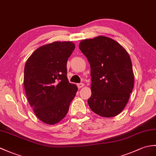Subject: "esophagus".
<instances>
[{"label": "esophagus", "instance_id": "obj_1", "mask_svg": "<svg viewBox=\"0 0 156 156\" xmlns=\"http://www.w3.org/2000/svg\"><path fill=\"white\" fill-rule=\"evenodd\" d=\"M84 83H79V84H77V86L78 88H82V87H84Z\"/></svg>", "mask_w": 156, "mask_h": 156}]
</instances>
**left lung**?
Listing matches in <instances>:
<instances>
[{"label": "left lung", "mask_w": 156, "mask_h": 156, "mask_svg": "<svg viewBox=\"0 0 156 156\" xmlns=\"http://www.w3.org/2000/svg\"><path fill=\"white\" fill-rule=\"evenodd\" d=\"M91 68L89 106L105 118L114 117L124 109L134 85L132 61L124 47L104 36L83 40L79 44Z\"/></svg>", "instance_id": "obj_1"}]
</instances>
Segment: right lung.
Wrapping results in <instances>:
<instances>
[{
    "label": "right lung",
    "mask_w": 156,
    "mask_h": 156,
    "mask_svg": "<svg viewBox=\"0 0 156 156\" xmlns=\"http://www.w3.org/2000/svg\"><path fill=\"white\" fill-rule=\"evenodd\" d=\"M75 48L72 42H54L39 47L24 66V86L37 117L47 124L61 121L78 91L67 78V60Z\"/></svg>",
    "instance_id": "add662e5"
}]
</instances>
